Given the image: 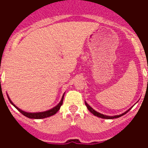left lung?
Instances as JSON below:
<instances>
[{"mask_svg": "<svg viewBox=\"0 0 148 148\" xmlns=\"http://www.w3.org/2000/svg\"><path fill=\"white\" fill-rule=\"evenodd\" d=\"M85 105L87 106V108H88V109L89 110V111H90L91 114H93L95 115V116H97V117H101V118H103V119H114V118H118V117H121V116H123V115H124L125 114H127V113L128 112L129 110H131V108L130 109H128L127 110H126L125 112H124L123 114H119V115H114V116H108V115H105V114H101V113L97 112V111H96L95 110H94L91 107H90L89 104H88L87 102L85 101ZM132 108V107H131Z\"/></svg>", "mask_w": 148, "mask_h": 148, "instance_id": "1", "label": "left lung"}]
</instances>
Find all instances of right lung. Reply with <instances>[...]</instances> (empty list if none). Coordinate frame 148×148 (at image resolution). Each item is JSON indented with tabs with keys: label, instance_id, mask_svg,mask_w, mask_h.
I'll return each mask as SVG.
<instances>
[{
	"label": "right lung",
	"instance_id": "obj_1",
	"mask_svg": "<svg viewBox=\"0 0 148 148\" xmlns=\"http://www.w3.org/2000/svg\"><path fill=\"white\" fill-rule=\"evenodd\" d=\"M64 94L62 96V98L60 100V101L59 103L55 106V107H53V108H51L50 110H47L46 111H43V112H35V113H31V112H26V111H24V110H22L21 109H20L17 107V106L15 105L14 103H13L11 100L10 99L9 96L8 95V100L10 102V103L12 104L14 107L17 110H18L22 114L24 115L25 117H28V118H31V119H43V118H45V117H51L52 115H54L56 113L58 112V110H60V106L62 105L63 103V100H64Z\"/></svg>",
	"mask_w": 148,
	"mask_h": 148
}]
</instances>
